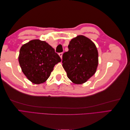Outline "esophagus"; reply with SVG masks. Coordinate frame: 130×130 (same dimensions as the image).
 <instances>
[{"instance_id": "34e87169", "label": "esophagus", "mask_w": 130, "mask_h": 130, "mask_svg": "<svg viewBox=\"0 0 130 130\" xmlns=\"http://www.w3.org/2000/svg\"><path fill=\"white\" fill-rule=\"evenodd\" d=\"M62 54H63V53H60L58 54V55H59V56H60V57H61V58H62Z\"/></svg>"}]
</instances>
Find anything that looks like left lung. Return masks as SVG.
<instances>
[{
  "label": "left lung",
  "instance_id": "obj_1",
  "mask_svg": "<svg viewBox=\"0 0 130 130\" xmlns=\"http://www.w3.org/2000/svg\"><path fill=\"white\" fill-rule=\"evenodd\" d=\"M69 50L62 56V66L73 83L82 84L95 73L98 52L95 44L87 37L79 35L70 41Z\"/></svg>",
  "mask_w": 130,
  "mask_h": 130
}]
</instances>
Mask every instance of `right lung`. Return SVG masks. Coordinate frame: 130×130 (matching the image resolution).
I'll use <instances>...</instances> for the list:
<instances>
[{"instance_id":"1","label":"right lung","mask_w":130,"mask_h":130,"mask_svg":"<svg viewBox=\"0 0 130 130\" xmlns=\"http://www.w3.org/2000/svg\"><path fill=\"white\" fill-rule=\"evenodd\" d=\"M18 61L26 77L34 84H40L48 79L61 59L48 43L34 40L22 45Z\"/></svg>"}]
</instances>
